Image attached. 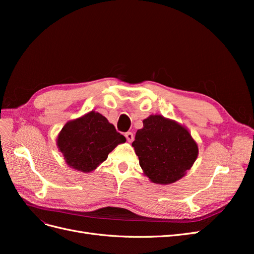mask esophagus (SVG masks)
Segmentation results:
<instances>
[{"label":"esophagus","mask_w":254,"mask_h":254,"mask_svg":"<svg viewBox=\"0 0 254 254\" xmlns=\"http://www.w3.org/2000/svg\"><path fill=\"white\" fill-rule=\"evenodd\" d=\"M125 136H126V139H127V141H128V142H132V141H133V139H134V135H133V133H132V132H130V131L126 132V133H125Z\"/></svg>","instance_id":"obj_1"}]
</instances>
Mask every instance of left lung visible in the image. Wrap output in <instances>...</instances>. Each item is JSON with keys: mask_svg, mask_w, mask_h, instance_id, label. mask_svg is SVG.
Here are the masks:
<instances>
[{"mask_svg": "<svg viewBox=\"0 0 254 254\" xmlns=\"http://www.w3.org/2000/svg\"><path fill=\"white\" fill-rule=\"evenodd\" d=\"M132 146L144 174L159 184L182 178L198 156V146L188 129L162 115L143 121Z\"/></svg>", "mask_w": 254, "mask_h": 254, "instance_id": "left-lung-1", "label": "left lung"}]
</instances>
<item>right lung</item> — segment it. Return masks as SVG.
<instances>
[{
  "label": "right lung",
  "instance_id": "1",
  "mask_svg": "<svg viewBox=\"0 0 254 254\" xmlns=\"http://www.w3.org/2000/svg\"><path fill=\"white\" fill-rule=\"evenodd\" d=\"M124 142L125 136L104 115L94 111L66 123L57 139L66 164L83 173L95 170L109 152Z\"/></svg>",
  "mask_w": 254,
  "mask_h": 254
}]
</instances>
